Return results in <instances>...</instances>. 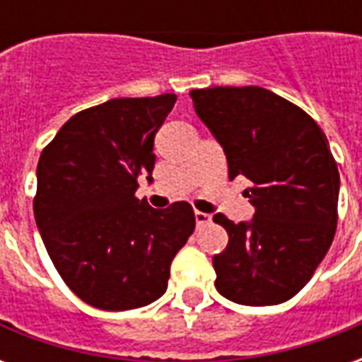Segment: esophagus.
Wrapping results in <instances>:
<instances>
[{
	"label": "esophagus",
	"mask_w": 362,
	"mask_h": 362,
	"mask_svg": "<svg viewBox=\"0 0 362 362\" xmlns=\"http://www.w3.org/2000/svg\"><path fill=\"white\" fill-rule=\"evenodd\" d=\"M209 221H211V217H209L207 213L196 211V223H197V225H205V223H209Z\"/></svg>",
	"instance_id": "1"
}]
</instances>
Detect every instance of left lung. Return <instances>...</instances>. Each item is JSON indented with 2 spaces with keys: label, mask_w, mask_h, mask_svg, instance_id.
<instances>
[{
  "label": "left lung",
  "mask_w": 362,
  "mask_h": 362,
  "mask_svg": "<svg viewBox=\"0 0 362 362\" xmlns=\"http://www.w3.org/2000/svg\"><path fill=\"white\" fill-rule=\"evenodd\" d=\"M199 119L225 151L228 178L244 176L256 213L213 221L228 244L213 256L215 287L236 304L269 306L295 296L332 246L339 173L314 119L262 87L189 90Z\"/></svg>",
  "instance_id": "8db88e82"
}]
</instances>
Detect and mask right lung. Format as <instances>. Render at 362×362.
Instances as JSON below:
<instances>
[{"label": "right lung", "mask_w": 362, "mask_h": 362, "mask_svg": "<svg viewBox=\"0 0 362 362\" xmlns=\"http://www.w3.org/2000/svg\"><path fill=\"white\" fill-rule=\"evenodd\" d=\"M176 95L112 98L75 114L42 151L35 219L66 285L103 310L165 295L170 264L196 227L192 205L153 209L135 197L153 180L155 134Z\"/></svg>", "instance_id": "right-lung-1"}]
</instances>
